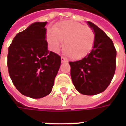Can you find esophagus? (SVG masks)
<instances>
[{
	"mask_svg": "<svg viewBox=\"0 0 126 126\" xmlns=\"http://www.w3.org/2000/svg\"><path fill=\"white\" fill-rule=\"evenodd\" d=\"M61 63H67L68 62V60L65 57H61Z\"/></svg>",
	"mask_w": 126,
	"mask_h": 126,
	"instance_id": "obj_1",
	"label": "esophagus"
}]
</instances>
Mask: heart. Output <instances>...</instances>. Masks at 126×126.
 Segmentation results:
<instances>
[{
  "label": "heart",
  "instance_id": "heart-1",
  "mask_svg": "<svg viewBox=\"0 0 126 126\" xmlns=\"http://www.w3.org/2000/svg\"><path fill=\"white\" fill-rule=\"evenodd\" d=\"M95 36L93 31L82 23L65 21L57 24L52 31L47 33V40L52 49L57 50L62 47L66 55L71 59L84 57L93 48Z\"/></svg>",
  "mask_w": 126,
  "mask_h": 126
}]
</instances>
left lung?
I'll list each match as a JSON object with an SVG mask.
<instances>
[{
  "mask_svg": "<svg viewBox=\"0 0 126 126\" xmlns=\"http://www.w3.org/2000/svg\"><path fill=\"white\" fill-rule=\"evenodd\" d=\"M88 25L94 33L91 52L82 59L69 62L74 86L85 95L102 93L110 84L116 68V50L113 41L90 21Z\"/></svg>",
  "mask_w": 126,
  "mask_h": 126,
  "instance_id": "left-lung-1",
  "label": "left lung"
}]
</instances>
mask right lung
Returning <instances> with one entry per match:
<instances>
[{
	"instance_id": "right-lung-1",
	"label": "right lung",
	"mask_w": 126,
	"mask_h": 126,
	"mask_svg": "<svg viewBox=\"0 0 126 126\" xmlns=\"http://www.w3.org/2000/svg\"><path fill=\"white\" fill-rule=\"evenodd\" d=\"M35 22L17 33L9 47L10 78L22 94L40 98L51 93L61 65L59 55L48 50L45 26Z\"/></svg>"
}]
</instances>
